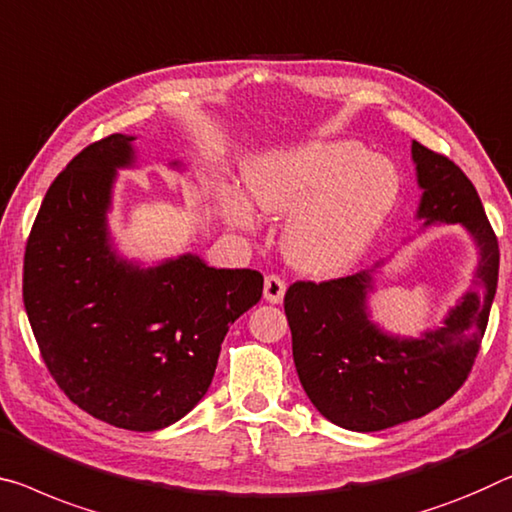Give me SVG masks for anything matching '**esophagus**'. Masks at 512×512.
Instances as JSON below:
<instances>
[{"label":"esophagus","instance_id":"obj_1","mask_svg":"<svg viewBox=\"0 0 512 512\" xmlns=\"http://www.w3.org/2000/svg\"><path fill=\"white\" fill-rule=\"evenodd\" d=\"M283 295H286V281L277 277V274L265 277V300L270 304H281Z\"/></svg>","mask_w":512,"mask_h":512}]
</instances>
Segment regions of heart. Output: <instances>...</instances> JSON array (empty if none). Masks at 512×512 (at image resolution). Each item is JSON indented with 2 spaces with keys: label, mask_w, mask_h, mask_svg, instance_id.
Segmentation results:
<instances>
[{
  "label": "heart",
  "mask_w": 512,
  "mask_h": 512,
  "mask_svg": "<svg viewBox=\"0 0 512 512\" xmlns=\"http://www.w3.org/2000/svg\"><path fill=\"white\" fill-rule=\"evenodd\" d=\"M249 203L267 217H288L283 254L311 274H336L364 254L400 196L396 164L350 139H322L261 157L245 176ZM219 208L233 226L256 219L235 187H222Z\"/></svg>",
  "instance_id": "b5f03b06"
}]
</instances>
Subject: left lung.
<instances>
[{"label":"left lung","instance_id":"8db88e82","mask_svg":"<svg viewBox=\"0 0 512 512\" xmlns=\"http://www.w3.org/2000/svg\"><path fill=\"white\" fill-rule=\"evenodd\" d=\"M412 162L421 190V229L465 226L478 254L474 288L448 309L442 325L419 336L384 332L368 306L384 258L350 277L297 281L283 300L306 396L345 430L393 428L444 405L474 366L497 293L499 242L476 187L458 164L419 141H412Z\"/></svg>","mask_w":512,"mask_h":512}]
</instances>
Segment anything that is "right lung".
<instances>
[{"label": "right lung", "mask_w": 512, "mask_h": 512, "mask_svg": "<svg viewBox=\"0 0 512 512\" xmlns=\"http://www.w3.org/2000/svg\"><path fill=\"white\" fill-rule=\"evenodd\" d=\"M135 139L86 146L50 185L22 297L61 391L109 426L153 432L206 396L226 332L261 300L263 274L217 270L196 254L153 265L121 256L107 212L119 169L137 167Z\"/></svg>", "instance_id": "1"}]
</instances>
